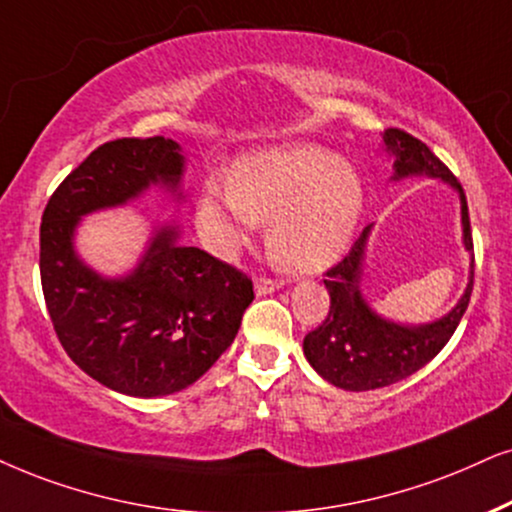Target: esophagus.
Instances as JSON below:
<instances>
[{
	"instance_id": "esophagus-1",
	"label": "esophagus",
	"mask_w": 512,
	"mask_h": 512,
	"mask_svg": "<svg viewBox=\"0 0 512 512\" xmlns=\"http://www.w3.org/2000/svg\"><path fill=\"white\" fill-rule=\"evenodd\" d=\"M281 288V283L278 281H274V278H264V276H260L255 281V293L257 295H271L274 293V290H278Z\"/></svg>"
}]
</instances>
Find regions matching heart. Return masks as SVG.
Listing matches in <instances>:
<instances>
[{
    "mask_svg": "<svg viewBox=\"0 0 512 512\" xmlns=\"http://www.w3.org/2000/svg\"><path fill=\"white\" fill-rule=\"evenodd\" d=\"M364 210V186L338 155L286 144L243 155L229 184L212 179L198 200V224L217 255L234 257L269 219V250L312 274L342 257Z\"/></svg>",
    "mask_w": 512,
    "mask_h": 512,
    "instance_id": "b5f03b06",
    "label": "heart"
}]
</instances>
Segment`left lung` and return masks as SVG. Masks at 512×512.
Wrapping results in <instances>:
<instances>
[{
	"instance_id": "left-lung-1",
	"label": "left lung",
	"mask_w": 512,
	"mask_h": 512,
	"mask_svg": "<svg viewBox=\"0 0 512 512\" xmlns=\"http://www.w3.org/2000/svg\"><path fill=\"white\" fill-rule=\"evenodd\" d=\"M383 146L392 155L390 181L430 177L439 179L458 193L463 248L470 252L468 286H465L461 300L435 321L401 323L378 314L361 290L368 238L373 231V224H368L345 260L326 271L323 286L331 295V309H328L326 321L316 331L307 333L302 342L304 357L314 371L331 385L349 392L394 385L435 359L454 335L465 309H468L472 276H475L468 203H465V193L458 179L446 170V165L423 141L401 132V129H385Z\"/></svg>"
}]
</instances>
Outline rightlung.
Segmentation results:
<instances>
[{
	"label": "right lung",
	"instance_id": "right-lung-1",
	"mask_svg": "<svg viewBox=\"0 0 512 512\" xmlns=\"http://www.w3.org/2000/svg\"><path fill=\"white\" fill-rule=\"evenodd\" d=\"M184 151L165 137L115 139L87 155L49 198L40 226V274L54 331L96 383L153 399L196 383L236 338L252 281L200 248L181 226L153 224L139 262L106 276L77 252L87 215L122 208L151 186L186 200Z\"/></svg>",
	"mask_w": 512,
	"mask_h": 512
}]
</instances>
